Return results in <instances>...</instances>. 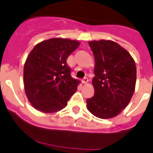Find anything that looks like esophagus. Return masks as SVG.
I'll list each match as a JSON object with an SVG mask.
<instances>
[{
  "label": "esophagus",
  "instance_id": "1",
  "mask_svg": "<svg viewBox=\"0 0 153 153\" xmlns=\"http://www.w3.org/2000/svg\"><path fill=\"white\" fill-rule=\"evenodd\" d=\"M88 82V79L87 77H84V78L82 79V82L83 83H87Z\"/></svg>",
  "mask_w": 153,
  "mask_h": 153
}]
</instances>
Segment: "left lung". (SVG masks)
<instances>
[{"mask_svg": "<svg viewBox=\"0 0 153 153\" xmlns=\"http://www.w3.org/2000/svg\"><path fill=\"white\" fill-rule=\"evenodd\" d=\"M88 45L94 56L95 76L94 95L86 100L88 109L99 118H111L127 106L134 94L135 63L126 50L112 41Z\"/></svg>", "mask_w": 153, "mask_h": 153, "instance_id": "left-lung-1", "label": "left lung"}]
</instances>
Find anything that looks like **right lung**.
Listing matches in <instances>:
<instances>
[{"mask_svg": "<svg viewBox=\"0 0 153 153\" xmlns=\"http://www.w3.org/2000/svg\"><path fill=\"white\" fill-rule=\"evenodd\" d=\"M79 45L76 41L51 39L36 45L24 67L26 95L35 108L60 111L76 92L79 81L72 78L67 59Z\"/></svg>", "mask_w": 153, "mask_h": 153, "instance_id": "right-lung-1", "label": "right lung"}]
</instances>
